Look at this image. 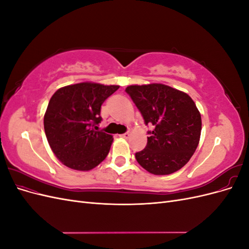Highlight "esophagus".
I'll return each mask as SVG.
<instances>
[{"mask_svg": "<svg viewBox=\"0 0 249 249\" xmlns=\"http://www.w3.org/2000/svg\"><path fill=\"white\" fill-rule=\"evenodd\" d=\"M120 137H123V138H124V139H127V138L130 137V133L126 132V133H124V134H122V135H120Z\"/></svg>", "mask_w": 249, "mask_h": 249, "instance_id": "34e87169", "label": "esophagus"}]
</instances>
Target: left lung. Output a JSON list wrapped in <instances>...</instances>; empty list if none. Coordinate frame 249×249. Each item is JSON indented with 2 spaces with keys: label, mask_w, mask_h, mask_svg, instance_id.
<instances>
[{
  "label": "left lung",
  "mask_w": 249,
  "mask_h": 249,
  "mask_svg": "<svg viewBox=\"0 0 249 249\" xmlns=\"http://www.w3.org/2000/svg\"><path fill=\"white\" fill-rule=\"evenodd\" d=\"M141 112L149 131L144 149L135 154L148 172L165 176L179 170L196 149L201 132L200 113L187 93L164 84L131 85L125 88Z\"/></svg>",
  "instance_id": "1"
}]
</instances>
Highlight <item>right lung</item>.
Masks as SVG:
<instances>
[{"instance_id":"add662e5","label":"right lung","mask_w":249,"mask_h":249,"mask_svg":"<svg viewBox=\"0 0 249 249\" xmlns=\"http://www.w3.org/2000/svg\"><path fill=\"white\" fill-rule=\"evenodd\" d=\"M119 88L84 82L58 89L44 114V132L57 159L74 170L88 171L106 159L113 136L99 131L101 106Z\"/></svg>"}]
</instances>
